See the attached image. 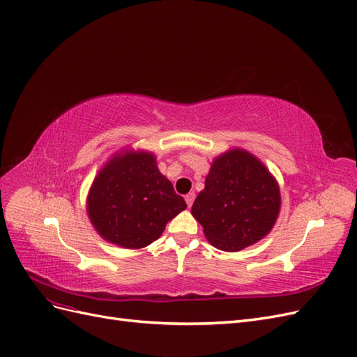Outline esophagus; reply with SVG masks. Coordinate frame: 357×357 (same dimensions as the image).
<instances>
[{
    "label": "esophagus",
    "mask_w": 357,
    "mask_h": 357,
    "mask_svg": "<svg viewBox=\"0 0 357 357\" xmlns=\"http://www.w3.org/2000/svg\"><path fill=\"white\" fill-rule=\"evenodd\" d=\"M185 199H186V204H188V207L190 208V207H192V204H193V201H195V193H193V192L188 193V195L185 197Z\"/></svg>",
    "instance_id": "1"
}]
</instances>
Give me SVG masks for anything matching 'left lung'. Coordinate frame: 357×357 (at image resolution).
<instances>
[{
	"label": "left lung",
	"mask_w": 357,
	"mask_h": 357,
	"mask_svg": "<svg viewBox=\"0 0 357 357\" xmlns=\"http://www.w3.org/2000/svg\"><path fill=\"white\" fill-rule=\"evenodd\" d=\"M280 211V190L266 168L235 149L215 159L192 214L207 240L225 252H238L271 231Z\"/></svg>",
	"instance_id": "left-lung-1"
}]
</instances>
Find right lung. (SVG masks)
<instances>
[{
    "label": "right lung",
    "mask_w": 357,
    "mask_h": 357,
    "mask_svg": "<svg viewBox=\"0 0 357 357\" xmlns=\"http://www.w3.org/2000/svg\"><path fill=\"white\" fill-rule=\"evenodd\" d=\"M155 160L146 152H128L113 158L95 178L88 214L107 241L126 248L146 247L186 208Z\"/></svg>",
    "instance_id": "add662e5"
}]
</instances>
